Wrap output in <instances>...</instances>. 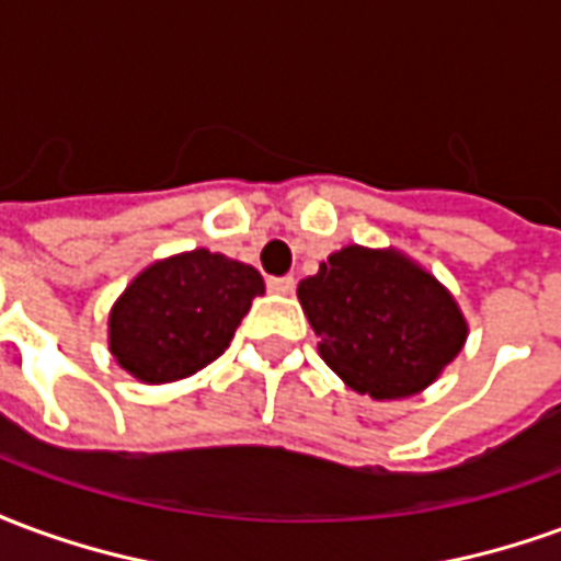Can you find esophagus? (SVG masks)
I'll use <instances>...</instances> for the list:
<instances>
[{"label":"esophagus","mask_w":561,"mask_h":561,"mask_svg":"<svg viewBox=\"0 0 561 561\" xmlns=\"http://www.w3.org/2000/svg\"><path fill=\"white\" fill-rule=\"evenodd\" d=\"M267 288L273 294H294V288H297V282H294V276H279V279H270Z\"/></svg>","instance_id":"1"}]
</instances>
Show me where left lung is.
<instances>
[{"label": "left lung", "instance_id": "8db88e82", "mask_svg": "<svg viewBox=\"0 0 561 561\" xmlns=\"http://www.w3.org/2000/svg\"><path fill=\"white\" fill-rule=\"evenodd\" d=\"M297 297L321 360L373 400H409L462 352L469 324L457 297L400 249L342 245Z\"/></svg>", "mask_w": 561, "mask_h": 561}]
</instances>
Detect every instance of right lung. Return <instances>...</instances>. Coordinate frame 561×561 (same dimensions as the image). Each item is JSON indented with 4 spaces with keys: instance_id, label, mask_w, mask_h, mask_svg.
Returning a JSON list of instances; mask_svg holds the SVG:
<instances>
[{
    "instance_id": "right-lung-1",
    "label": "right lung",
    "mask_w": 561,
    "mask_h": 561,
    "mask_svg": "<svg viewBox=\"0 0 561 561\" xmlns=\"http://www.w3.org/2000/svg\"><path fill=\"white\" fill-rule=\"evenodd\" d=\"M264 279L252 264L209 249L152 261L107 316V348L128 376L168 385L195 376L233 340Z\"/></svg>"
}]
</instances>
